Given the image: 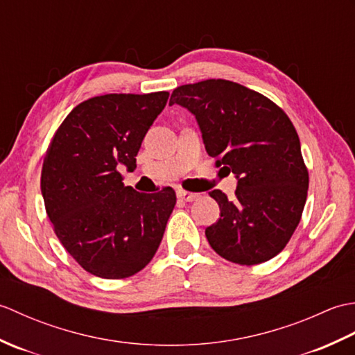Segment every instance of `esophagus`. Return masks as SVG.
Here are the masks:
<instances>
[{
    "mask_svg": "<svg viewBox=\"0 0 355 355\" xmlns=\"http://www.w3.org/2000/svg\"><path fill=\"white\" fill-rule=\"evenodd\" d=\"M177 197L180 198V200H183V201H195V200H198L200 198V193H195V192H187V191H183V189H180L178 192H177Z\"/></svg>",
    "mask_w": 355,
    "mask_h": 355,
    "instance_id": "34e87169",
    "label": "esophagus"
}]
</instances>
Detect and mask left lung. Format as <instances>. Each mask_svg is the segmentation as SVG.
Returning a JSON list of instances; mask_svg holds the SVG:
<instances>
[{"mask_svg": "<svg viewBox=\"0 0 355 355\" xmlns=\"http://www.w3.org/2000/svg\"><path fill=\"white\" fill-rule=\"evenodd\" d=\"M173 103L192 112L207 154L238 180L232 200L218 189L210 192L221 210L206 229L210 247L241 266L275 258L296 230L308 192L291 120L268 97L224 79L177 87Z\"/></svg>", "mask_w": 355, "mask_h": 355, "instance_id": "obj_1", "label": "left lung"}]
</instances>
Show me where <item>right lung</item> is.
<instances>
[{"mask_svg": "<svg viewBox=\"0 0 355 355\" xmlns=\"http://www.w3.org/2000/svg\"><path fill=\"white\" fill-rule=\"evenodd\" d=\"M169 93L103 94L65 117L44 157L45 212L79 266L103 279H123L154 258L177 202L172 187L135 192L119 166L135 155Z\"/></svg>", "mask_w": 355, "mask_h": 355, "instance_id": "obj_1", "label": "right lung"}]
</instances>
